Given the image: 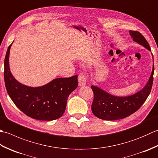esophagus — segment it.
<instances>
[{
  "label": "esophagus",
  "instance_id": "obj_1",
  "mask_svg": "<svg viewBox=\"0 0 158 158\" xmlns=\"http://www.w3.org/2000/svg\"><path fill=\"white\" fill-rule=\"evenodd\" d=\"M78 81L79 85L80 86H83L86 83V77L85 75L83 73H81L78 76Z\"/></svg>",
  "mask_w": 158,
  "mask_h": 158
}]
</instances>
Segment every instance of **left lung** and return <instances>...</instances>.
Here are the masks:
<instances>
[{"label": "left lung", "instance_id": "1", "mask_svg": "<svg viewBox=\"0 0 158 158\" xmlns=\"http://www.w3.org/2000/svg\"><path fill=\"white\" fill-rule=\"evenodd\" d=\"M133 41L151 51L150 46L141 33L130 31ZM154 66L152 75L146 85L135 94L126 97L113 96L97 86L92 85L94 100L92 110L94 115L104 120H117L130 115L139 110L145 102L152 90L153 81Z\"/></svg>", "mask_w": 158, "mask_h": 158}]
</instances>
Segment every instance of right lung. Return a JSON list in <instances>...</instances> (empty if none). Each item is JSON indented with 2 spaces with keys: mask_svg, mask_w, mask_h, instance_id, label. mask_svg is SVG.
<instances>
[{
  "mask_svg": "<svg viewBox=\"0 0 158 158\" xmlns=\"http://www.w3.org/2000/svg\"><path fill=\"white\" fill-rule=\"evenodd\" d=\"M9 46L4 62V79L6 89L16 106L31 118L52 121L60 118L65 111L70 94L78 86L77 75L69 78H57L48 84L37 88L23 85L10 71Z\"/></svg>",
  "mask_w": 158,
  "mask_h": 158,
  "instance_id": "1",
  "label": "right lung"
}]
</instances>
